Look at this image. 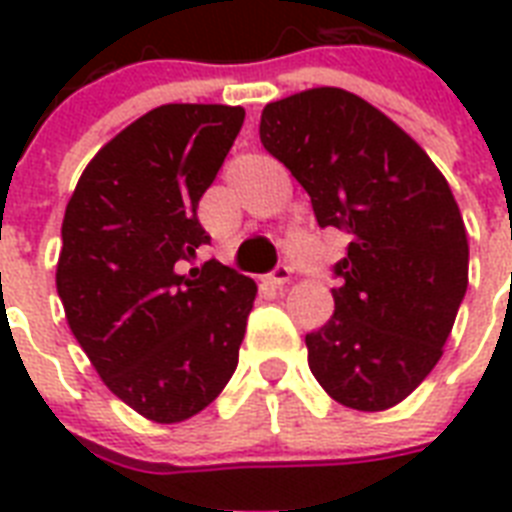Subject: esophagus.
I'll list each match as a JSON object with an SVG mask.
<instances>
[{
	"label": "esophagus",
	"instance_id": "obj_1",
	"mask_svg": "<svg viewBox=\"0 0 512 512\" xmlns=\"http://www.w3.org/2000/svg\"><path fill=\"white\" fill-rule=\"evenodd\" d=\"M289 276H292V268H289L287 263H279L276 268L271 271V276H268V281H271L273 287H284L289 281Z\"/></svg>",
	"mask_w": 512,
	"mask_h": 512
}]
</instances>
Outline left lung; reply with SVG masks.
<instances>
[{
    "instance_id": "left-lung-1",
    "label": "left lung",
    "mask_w": 512,
    "mask_h": 512,
    "mask_svg": "<svg viewBox=\"0 0 512 512\" xmlns=\"http://www.w3.org/2000/svg\"><path fill=\"white\" fill-rule=\"evenodd\" d=\"M260 143L311 196L321 228L350 236L335 313L305 335L308 366L342 406L404 401L444 353L468 289V233L430 156L353 92L268 103Z\"/></svg>"
}]
</instances>
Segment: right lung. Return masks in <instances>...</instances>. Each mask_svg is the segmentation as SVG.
Instances as JSON below:
<instances>
[{
    "label": "right lung",
    "mask_w": 512,
    "mask_h": 512,
    "mask_svg": "<svg viewBox=\"0 0 512 512\" xmlns=\"http://www.w3.org/2000/svg\"><path fill=\"white\" fill-rule=\"evenodd\" d=\"M244 124L241 106L170 103L87 164L63 217L58 295L100 380L154 422L201 412L228 385L257 287L207 260L199 199Z\"/></svg>",
    "instance_id": "right-lung-1"
}]
</instances>
